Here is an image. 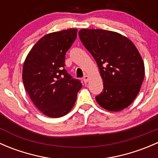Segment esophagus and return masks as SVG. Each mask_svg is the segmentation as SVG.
<instances>
[{"label":"esophagus","mask_w":158,"mask_h":158,"mask_svg":"<svg viewBox=\"0 0 158 158\" xmlns=\"http://www.w3.org/2000/svg\"><path fill=\"white\" fill-rule=\"evenodd\" d=\"M89 76H87V75H85V76H84V77H83L84 82H85V83H87V82H89Z\"/></svg>","instance_id":"1"}]
</instances>
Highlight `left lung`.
Listing matches in <instances>:
<instances>
[{"label":"left lung","mask_w":158,"mask_h":158,"mask_svg":"<svg viewBox=\"0 0 158 158\" xmlns=\"http://www.w3.org/2000/svg\"><path fill=\"white\" fill-rule=\"evenodd\" d=\"M79 36L96 61L103 81L102 92L95 97L98 104L116 112L128 107L139 93L144 77V61L135 44L110 30L82 29Z\"/></svg>","instance_id":"left-lung-1"}]
</instances>
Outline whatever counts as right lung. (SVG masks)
I'll return each mask as SVG.
<instances>
[{
    "label": "right lung",
    "mask_w": 158,
    "mask_h": 158,
    "mask_svg": "<svg viewBox=\"0 0 158 158\" xmlns=\"http://www.w3.org/2000/svg\"><path fill=\"white\" fill-rule=\"evenodd\" d=\"M76 35L74 28L46 34L32 47L23 63L25 90L34 106L49 118L67 114L82 86L64 69L65 55Z\"/></svg>",
    "instance_id": "right-lung-1"
}]
</instances>
